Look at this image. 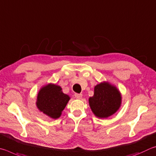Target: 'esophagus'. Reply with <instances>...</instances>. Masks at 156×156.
Here are the masks:
<instances>
[{"label": "esophagus", "mask_w": 156, "mask_h": 156, "mask_svg": "<svg viewBox=\"0 0 156 156\" xmlns=\"http://www.w3.org/2000/svg\"><path fill=\"white\" fill-rule=\"evenodd\" d=\"M75 97L76 98V99H81V97H82V94H81L75 93Z\"/></svg>", "instance_id": "34e87169"}]
</instances>
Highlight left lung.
<instances>
[{
	"label": "left lung",
	"instance_id": "1",
	"mask_svg": "<svg viewBox=\"0 0 156 156\" xmlns=\"http://www.w3.org/2000/svg\"><path fill=\"white\" fill-rule=\"evenodd\" d=\"M121 104V95L115 86L103 82L94 87V96L90 97L89 105L94 115L105 119L114 114Z\"/></svg>",
	"mask_w": 156,
	"mask_h": 156
}]
</instances>
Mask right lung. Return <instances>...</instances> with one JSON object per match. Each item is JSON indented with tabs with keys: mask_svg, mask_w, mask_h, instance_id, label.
<instances>
[{
	"mask_svg": "<svg viewBox=\"0 0 156 156\" xmlns=\"http://www.w3.org/2000/svg\"><path fill=\"white\" fill-rule=\"evenodd\" d=\"M70 100L68 95L63 93L62 88L55 84H48L38 92L37 108L52 119H58Z\"/></svg>",
	"mask_w": 156,
	"mask_h": 156,
	"instance_id": "obj_1",
	"label": "right lung"
}]
</instances>
